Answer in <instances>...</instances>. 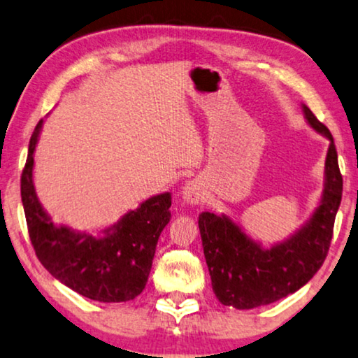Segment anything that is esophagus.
<instances>
[{
  "label": "esophagus",
  "instance_id": "34e87169",
  "mask_svg": "<svg viewBox=\"0 0 358 358\" xmlns=\"http://www.w3.org/2000/svg\"><path fill=\"white\" fill-rule=\"evenodd\" d=\"M183 199L188 204H199L204 201V188L198 180H191L183 188Z\"/></svg>",
  "mask_w": 358,
  "mask_h": 358
}]
</instances>
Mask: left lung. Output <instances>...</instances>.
Masks as SVG:
<instances>
[{
  "instance_id": "8db88e82",
  "label": "left lung",
  "mask_w": 358,
  "mask_h": 358,
  "mask_svg": "<svg viewBox=\"0 0 358 358\" xmlns=\"http://www.w3.org/2000/svg\"><path fill=\"white\" fill-rule=\"evenodd\" d=\"M303 112L311 127L329 138L331 144L326 157L323 201L299 234L271 250H263L225 215H199L213 290L222 305L250 310L274 303L303 287L328 256L342 198V175L331 131L305 105Z\"/></svg>"
}]
</instances>
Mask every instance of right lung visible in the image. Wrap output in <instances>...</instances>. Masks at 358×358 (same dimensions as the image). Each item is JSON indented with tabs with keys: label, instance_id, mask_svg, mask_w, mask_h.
<instances>
[{
	"label": "right lung",
	"instance_id": "1",
	"mask_svg": "<svg viewBox=\"0 0 358 358\" xmlns=\"http://www.w3.org/2000/svg\"><path fill=\"white\" fill-rule=\"evenodd\" d=\"M42 128L35 127L21 177V198L35 255L55 279L90 300L120 303L138 296L148 282L155 245L170 220L172 196L164 193L131 210L103 238L55 227L35 196L34 150Z\"/></svg>",
	"mask_w": 358,
	"mask_h": 358
}]
</instances>
